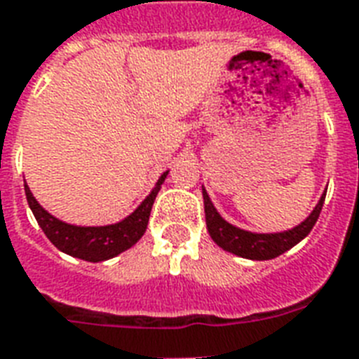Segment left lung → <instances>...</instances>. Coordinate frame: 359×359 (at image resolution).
I'll use <instances>...</instances> for the list:
<instances>
[{
	"label": "left lung",
	"mask_w": 359,
	"mask_h": 359,
	"mask_svg": "<svg viewBox=\"0 0 359 359\" xmlns=\"http://www.w3.org/2000/svg\"><path fill=\"white\" fill-rule=\"evenodd\" d=\"M202 196H204L208 232H210L211 240L215 241L221 249L232 252L236 257L249 258V260H271V258L279 257L288 249H292L296 243H299L313 230L315 223L318 221V215H320L322 205H324L326 191L322 193L318 204L313 208V211L302 223L296 224L294 229L283 230V232H268V234L249 232V230L238 229L234 224H230L215 210L210 194L205 193V187H202Z\"/></svg>",
	"instance_id": "8db88e82"
}]
</instances>
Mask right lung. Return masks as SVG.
Returning <instances> with one entry per match:
<instances>
[{
    "instance_id": "1",
    "label": "right lung",
    "mask_w": 359,
    "mask_h": 359,
    "mask_svg": "<svg viewBox=\"0 0 359 359\" xmlns=\"http://www.w3.org/2000/svg\"><path fill=\"white\" fill-rule=\"evenodd\" d=\"M166 176H168V170L161 174L151 193L144 198V202L130 213L129 217L121 219L119 223L104 224V226H79V224L65 223V221L54 217L39 204L37 198L27 187V183H24V191H26L27 204L32 208L39 226L61 252L71 255L74 258H82L88 262H102V260L118 257L119 252L130 249L144 236L148 229L149 213L154 208L155 196L161 191V185L165 183Z\"/></svg>"
}]
</instances>
